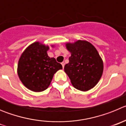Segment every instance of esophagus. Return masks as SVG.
Here are the masks:
<instances>
[{
    "mask_svg": "<svg viewBox=\"0 0 126 126\" xmlns=\"http://www.w3.org/2000/svg\"><path fill=\"white\" fill-rule=\"evenodd\" d=\"M62 66H63V68H64V62H62Z\"/></svg>",
    "mask_w": 126,
    "mask_h": 126,
    "instance_id": "34e87169",
    "label": "esophagus"
}]
</instances>
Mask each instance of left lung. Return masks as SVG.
<instances>
[{"label": "left lung", "mask_w": 126, "mask_h": 126, "mask_svg": "<svg viewBox=\"0 0 126 126\" xmlns=\"http://www.w3.org/2000/svg\"><path fill=\"white\" fill-rule=\"evenodd\" d=\"M71 53L64 70L75 88L85 92L94 88L102 75L104 64L96 48L87 41L66 44Z\"/></svg>", "instance_id": "left-lung-1"}]
</instances>
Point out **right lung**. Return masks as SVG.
Listing matches in <instances>:
<instances>
[{
  "mask_svg": "<svg viewBox=\"0 0 126 126\" xmlns=\"http://www.w3.org/2000/svg\"><path fill=\"white\" fill-rule=\"evenodd\" d=\"M49 49L48 46L35 42L25 49L19 58L18 76L24 85L33 92L47 89L54 74L63 68L55 58L48 56Z\"/></svg>",
  "mask_w": 126,
  "mask_h": 126,
  "instance_id": "right-lung-1",
  "label": "right lung"
}]
</instances>
